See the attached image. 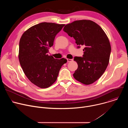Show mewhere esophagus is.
Returning a JSON list of instances; mask_svg holds the SVG:
<instances>
[{"mask_svg":"<svg viewBox=\"0 0 128 128\" xmlns=\"http://www.w3.org/2000/svg\"><path fill=\"white\" fill-rule=\"evenodd\" d=\"M67 62H72V61H73L72 59H67Z\"/></svg>","mask_w":128,"mask_h":128,"instance_id":"obj_1","label":"esophagus"}]
</instances>
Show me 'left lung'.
<instances>
[{
	"instance_id": "1",
	"label": "left lung",
	"mask_w": 128,
	"mask_h": 128,
	"mask_svg": "<svg viewBox=\"0 0 128 128\" xmlns=\"http://www.w3.org/2000/svg\"><path fill=\"white\" fill-rule=\"evenodd\" d=\"M63 31L76 40L78 48L85 47L82 57H75L78 68L73 74L84 84L98 80L105 72L109 61L111 46L102 28L90 20H78L65 25Z\"/></svg>"
}]
</instances>
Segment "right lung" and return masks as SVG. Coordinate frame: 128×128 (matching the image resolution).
Listing matches in <instances>:
<instances>
[{
    "mask_svg": "<svg viewBox=\"0 0 128 128\" xmlns=\"http://www.w3.org/2000/svg\"><path fill=\"white\" fill-rule=\"evenodd\" d=\"M64 24L42 22L26 30L19 42V59L25 74L33 84L47 88L57 80L65 58L54 59L48 56L56 35Z\"/></svg>",
    "mask_w": 128,
    "mask_h": 128,
    "instance_id": "right-lung-1",
    "label": "right lung"
}]
</instances>
